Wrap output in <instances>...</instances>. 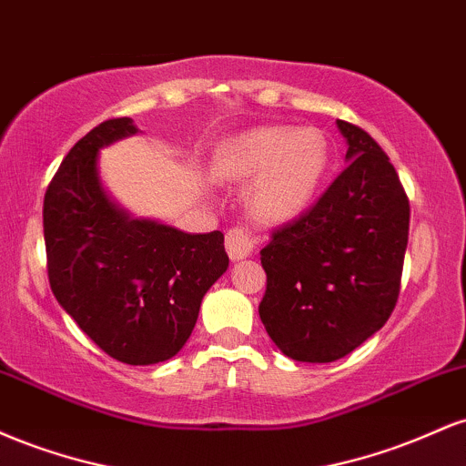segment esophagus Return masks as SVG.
Wrapping results in <instances>:
<instances>
[{
  "label": "esophagus",
  "mask_w": 466,
  "mask_h": 466,
  "mask_svg": "<svg viewBox=\"0 0 466 466\" xmlns=\"http://www.w3.org/2000/svg\"><path fill=\"white\" fill-rule=\"evenodd\" d=\"M256 248V238L251 234L249 228L237 226V228H229L226 234V249L232 260H243L254 251Z\"/></svg>",
  "instance_id": "obj_1"
}]
</instances>
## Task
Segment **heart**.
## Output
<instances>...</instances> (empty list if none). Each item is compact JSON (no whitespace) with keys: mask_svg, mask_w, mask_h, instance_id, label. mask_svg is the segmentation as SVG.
Masks as SVG:
<instances>
[{"mask_svg":"<svg viewBox=\"0 0 466 466\" xmlns=\"http://www.w3.org/2000/svg\"><path fill=\"white\" fill-rule=\"evenodd\" d=\"M333 151L313 127H256L229 140L218 153V173L254 179L249 201L271 221H287L307 210L329 177Z\"/></svg>","mask_w":466,"mask_h":466,"instance_id":"obj_1","label":"heart"}]
</instances>
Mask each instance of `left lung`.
Listing matches in <instances>:
<instances>
[{
    "label": "left lung",
    "mask_w": 466,
    "mask_h": 466,
    "mask_svg": "<svg viewBox=\"0 0 466 466\" xmlns=\"http://www.w3.org/2000/svg\"><path fill=\"white\" fill-rule=\"evenodd\" d=\"M349 166L296 221L260 249L267 289L260 319L296 361L341 360L397 307L410 199L370 133L337 120Z\"/></svg>",
    "instance_id": "8db88e82"
}]
</instances>
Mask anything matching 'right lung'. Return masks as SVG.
Masks as SVG:
<instances>
[{
  "instance_id": "obj_1",
  "label": "right lung",
  "mask_w": 466,
  "mask_h": 466,
  "mask_svg": "<svg viewBox=\"0 0 466 466\" xmlns=\"http://www.w3.org/2000/svg\"><path fill=\"white\" fill-rule=\"evenodd\" d=\"M136 131L131 117H109L74 144L46 190L44 237L52 293L78 329L114 360L151 366L188 341L229 258L218 229L184 234L109 201L98 151Z\"/></svg>"
}]
</instances>
